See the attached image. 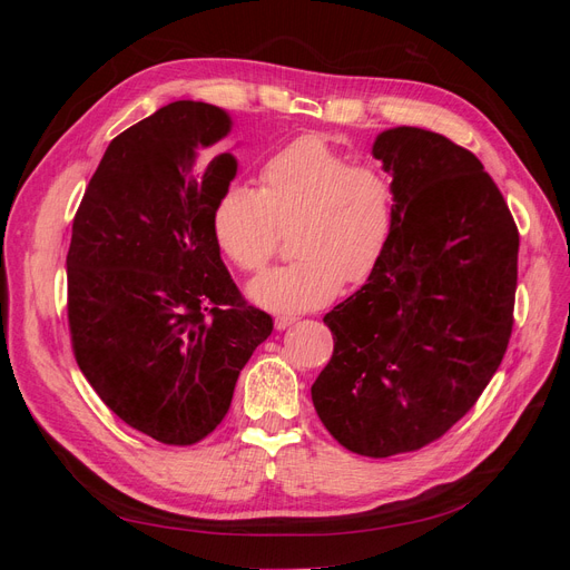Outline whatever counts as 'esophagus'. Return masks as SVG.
<instances>
[{
	"label": "esophagus",
	"mask_w": 570,
	"mask_h": 570,
	"mask_svg": "<svg viewBox=\"0 0 570 570\" xmlns=\"http://www.w3.org/2000/svg\"><path fill=\"white\" fill-rule=\"evenodd\" d=\"M299 318L297 316H292V314H283V316H278L275 318V327H278V331H287L289 325H295Z\"/></svg>",
	"instance_id": "1"
}]
</instances>
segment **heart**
<instances>
[{"instance_id":"b5f03b06","label":"heart","mask_w":570,"mask_h":570,"mask_svg":"<svg viewBox=\"0 0 570 570\" xmlns=\"http://www.w3.org/2000/svg\"><path fill=\"white\" fill-rule=\"evenodd\" d=\"M396 220L394 183L381 166L352 164L318 135H302L262 168V189L233 183L214 206V237L235 266L262 271L281 226L295 228L297 262L258 275L249 297L271 312H306L335 299L347 278L381 264Z\"/></svg>"}]
</instances>
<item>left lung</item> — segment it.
<instances>
[{"label": "left lung", "instance_id": "1", "mask_svg": "<svg viewBox=\"0 0 570 570\" xmlns=\"http://www.w3.org/2000/svg\"><path fill=\"white\" fill-rule=\"evenodd\" d=\"M396 193L390 247L323 323L335 350L312 385L342 446L385 459L435 442L492 381L513 327L519 228L475 154L423 128L375 137Z\"/></svg>", "mask_w": 570, "mask_h": 570}]
</instances>
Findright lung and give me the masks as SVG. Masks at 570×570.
Returning <instances> with one entry per match:
<instances>
[{"label": "right lung", "instance_id": "add662e5", "mask_svg": "<svg viewBox=\"0 0 570 570\" xmlns=\"http://www.w3.org/2000/svg\"><path fill=\"white\" fill-rule=\"evenodd\" d=\"M230 116L180 99L114 137L73 218L68 327L82 375L120 421L187 446L226 419L273 318L220 258L214 206L237 174L202 157Z\"/></svg>", "mask_w": 570, "mask_h": 570}]
</instances>
